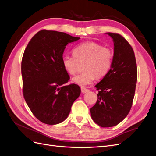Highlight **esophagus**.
Returning <instances> with one entry per match:
<instances>
[{
	"instance_id": "34e87169",
	"label": "esophagus",
	"mask_w": 156,
	"mask_h": 156,
	"mask_svg": "<svg viewBox=\"0 0 156 156\" xmlns=\"http://www.w3.org/2000/svg\"><path fill=\"white\" fill-rule=\"evenodd\" d=\"M81 91H82V93H88V92H89V90H88V89H86V88H84V87H82L81 88Z\"/></svg>"
}]
</instances>
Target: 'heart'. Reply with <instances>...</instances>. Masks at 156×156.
Returning <instances> with one entry per match:
<instances>
[{
  "instance_id": "b5f03b06",
  "label": "heart",
  "mask_w": 156,
  "mask_h": 156,
  "mask_svg": "<svg viewBox=\"0 0 156 156\" xmlns=\"http://www.w3.org/2000/svg\"><path fill=\"white\" fill-rule=\"evenodd\" d=\"M73 55H65L62 58V65L66 72L75 75L79 65H83V73L72 79V82L80 86L93 83L95 78H101L111 68L113 53L112 50L94 41L82 43L73 50Z\"/></svg>"
}]
</instances>
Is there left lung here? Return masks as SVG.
Wrapping results in <instances>:
<instances>
[{
  "label": "left lung",
  "instance_id": "8db88e82",
  "mask_svg": "<svg viewBox=\"0 0 156 156\" xmlns=\"http://www.w3.org/2000/svg\"><path fill=\"white\" fill-rule=\"evenodd\" d=\"M114 43L111 69L95 87L97 101L90 109L93 120L102 127L120 123L132 107L137 82L134 53L128 41L118 33H107Z\"/></svg>",
  "mask_w": 156,
  "mask_h": 156
}]
</instances>
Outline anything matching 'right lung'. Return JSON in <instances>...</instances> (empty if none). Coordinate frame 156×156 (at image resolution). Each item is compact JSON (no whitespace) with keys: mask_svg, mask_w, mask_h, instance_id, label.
Wrapping results in <instances>:
<instances>
[{"mask_svg":"<svg viewBox=\"0 0 156 156\" xmlns=\"http://www.w3.org/2000/svg\"><path fill=\"white\" fill-rule=\"evenodd\" d=\"M79 39L44 29L31 38L25 50L21 65L23 97L42 123L55 125L63 122L80 94L78 85L64 86L70 76L62 65L67 44Z\"/></svg>","mask_w":156,"mask_h":156,"instance_id":"right-lung-1","label":"right lung"}]
</instances>
